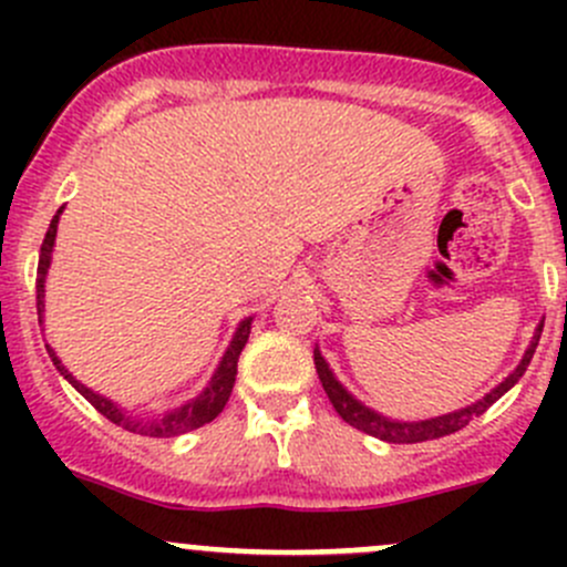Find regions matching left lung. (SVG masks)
Segmentation results:
<instances>
[{"label":"left lung","instance_id":"1","mask_svg":"<svg viewBox=\"0 0 567 567\" xmlns=\"http://www.w3.org/2000/svg\"><path fill=\"white\" fill-rule=\"evenodd\" d=\"M540 331L543 326H537V334H535V342H532V348L527 353H524L522 364H518L516 370H513L511 375H507L505 381H502L499 386H496L494 392L485 394L480 403L468 405V409H461L455 411V414H444V416H436V420H422V422H390L384 420L381 414H375V411L364 409L359 400H353L351 394L342 390L340 381L331 375L329 364L323 362V357L316 351V370H318V379L320 384H323L326 394H329L331 405H334L337 414L342 416V420L348 422L351 427H357V431H364L370 433V436L375 439H384V442H392V444H414V442H427V439H442V436H450V433L461 431V427L468 425V420H472L474 414H483L485 409H488L491 403H494L496 398H502L507 390H511L513 384H516L518 379L524 375V370L529 368V359L532 353H535L537 348V340H540Z\"/></svg>","mask_w":567,"mask_h":567}]
</instances>
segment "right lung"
I'll return each instance as SVG.
<instances>
[{
    "label": "right lung",
    "mask_w": 567,
    "mask_h": 567,
    "mask_svg": "<svg viewBox=\"0 0 567 567\" xmlns=\"http://www.w3.org/2000/svg\"><path fill=\"white\" fill-rule=\"evenodd\" d=\"M56 221H60V210H56V216H54V219H51L49 230H45L43 244H40L38 282H35V290H38V316H43V282H45V271H49V262H51V249H54ZM249 329H251V318L241 320V326H238L236 337H233V342H230V348H227L225 359H221V364H219V368H216L214 379H210V384L205 386V392L199 394V398L188 400V403L181 405V409L164 411V414H151V416L123 414V411H120L117 405L112 403V400L101 398V394H95L93 390H87V386H84V384H79V381L73 379V375L68 373L65 368H62V362L54 357V351H51V348H49V357H51V362L56 364V370H60V373L65 375V379L71 381V384L76 386V390L82 392L84 398H87L90 403H93L95 409H99L109 422H114V425L125 427V431H131V433H142V436L169 439V436H181V433L194 431V427H203L205 422L216 420V416L221 414V409H225L227 400H230L233 384H236L238 357H241L244 346H247Z\"/></svg>",
    "instance_id": "1"
}]
</instances>
